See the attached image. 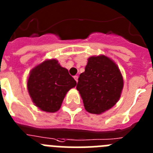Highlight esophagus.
Segmentation results:
<instances>
[{
  "label": "esophagus",
  "mask_w": 153,
  "mask_h": 153,
  "mask_svg": "<svg viewBox=\"0 0 153 153\" xmlns=\"http://www.w3.org/2000/svg\"><path fill=\"white\" fill-rule=\"evenodd\" d=\"M74 78H75V80L76 81V82H78V75H75V76H74Z\"/></svg>",
  "instance_id": "obj_1"
}]
</instances>
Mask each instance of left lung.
<instances>
[{
	"label": "left lung",
	"mask_w": 153,
	"mask_h": 153,
	"mask_svg": "<svg viewBox=\"0 0 153 153\" xmlns=\"http://www.w3.org/2000/svg\"><path fill=\"white\" fill-rule=\"evenodd\" d=\"M88 112L100 114L119 100L123 78L116 64L105 56H91L76 86Z\"/></svg>",
	"instance_id": "1"
}]
</instances>
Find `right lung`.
Masks as SVG:
<instances>
[{"label": "right lung", "instance_id": "add662e5", "mask_svg": "<svg viewBox=\"0 0 153 153\" xmlns=\"http://www.w3.org/2000/svg\"><path fill=\"white\" fill-rule=\"evenodd\" d=\"M76 81L56 59L46 60L31 70L27 87L32 101L48 112L59 110L65 95Z\"/></svg>", "mask_w": 153, "mask_h": 153}]
</instances>
